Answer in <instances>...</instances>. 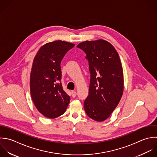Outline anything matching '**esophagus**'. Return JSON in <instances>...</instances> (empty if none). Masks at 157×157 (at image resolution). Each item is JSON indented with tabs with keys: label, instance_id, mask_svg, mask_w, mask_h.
Masks as SVG:
<instances>
[{
	"label": "esophagus",
	"instance_id": "esophagus-1",
	"mask_svg": "<svg viewBox=\"0 0 157 157\" xmlns=\"http://www.w3.org/2000/svg\"><path fill=\"white\" fill-rule=\"evenodd\" d=\"M71 96H72V97L75 98V97L76 96V92L75 91L73 90V91L71 92Z\"/></svg>",
	"mask_w": 157,
	"mask_h": 157
}]
</instances>
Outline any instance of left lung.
<instances>
[{
  "label": "left lung",
  "instance_id": "1",
  "mask_svg": "<svg viewBox=\"0 0 157 157\" xmlns=\"http://www.w3.org/2000/svg\"><path fill=\"white\" fill-rule=\"evenodd\" d=\"M86 54L90 81L84 107L92 119L102 122L116 109L124 92V73L119 56L108 41L100 39L80 43Z\"/></svg>",
  "mask_w": 157,
  "mask_h": 157
}]
</instances>
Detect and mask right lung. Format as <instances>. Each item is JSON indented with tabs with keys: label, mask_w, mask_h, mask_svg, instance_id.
I'll list each match as a JSON object with an SVG mask.
<instances>
[{
	"label": "right lung",
	"mask_w": 157,
	"mask_h": 157,
	"mask_svg": "<svg viewBox=\"0 0 157 157\" xmlns=\"http://www.w3.org/2000/svg\"><path fill=\"white\" fill-rule=\"evenodd\" d=\"M75 44L56 40L43 45L34 57L30 78L32 101L46 117L54 119L66 111L70 97L63 90L60 63Z\"/></svg>",
	"instance_id": "1"
}]
</instances>
